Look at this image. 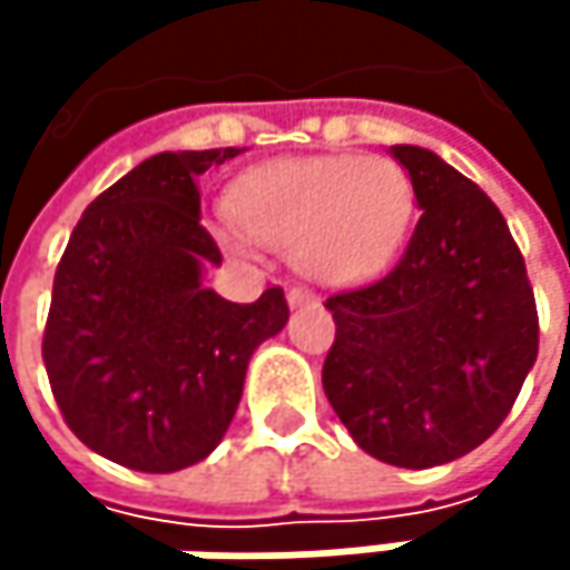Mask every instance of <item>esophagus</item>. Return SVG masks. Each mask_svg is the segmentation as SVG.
Wrapping results in <instances>:
<instances>
[{
  "label": "esophagus",
  "instance_id": "1",
  "mask_svg": "<svg viewBox=\"0 0 570 570\" xmlns=\"http://www.w3.org/2000/svg\"><path fill=\"white\" fill-rule=\"evenodd\" d=\"M286 299H289V306H309V303H316V296L306 286H289L286 289Z\"/></svg>",
  "mask_w": 570,
  "mask_h": 570
}]
</instances>
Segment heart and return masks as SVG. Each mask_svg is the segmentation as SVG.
Masks as SVG:
<instances>
[{
	"label": "heart",
	"instance_id": "heart-1",
	"mask_svg": "<svg viewBox=\"0 0 570 570\" xmlns=\"http://www.w3.org/2000/svg\"><path fill=\"white\" fill-rule=\"evenodd\" d=\"M237 227L296 257L320 284L353 286L380 277L409 234L415 190L390 158H286L244 174L230 197Z\"/></svg>",
	"mask_w": 570,
	"mask_h": 570
}]
</instances>
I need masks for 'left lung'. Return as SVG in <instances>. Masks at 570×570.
Here are the masks:
<instances>
[{"mask_svg": "<svg viewBox=\"0 0 570 570\" xmlns=\"http://www.w3.org/2000/svg\"><path fill=\"white\" fill-rule=\"evenodd\" d=\"M422 217L376 284L326 299L323 390L356 445L399 469L479 449L538 356L524 257L492 197L439 155L396 145Z\"/></svg>", "mask_w": 570, "mask_h": 570, "instance_id": "1", "label": "left lung"}]
</instances>
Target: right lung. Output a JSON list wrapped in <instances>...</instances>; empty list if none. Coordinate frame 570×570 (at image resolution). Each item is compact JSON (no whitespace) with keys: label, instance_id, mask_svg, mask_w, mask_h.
<instances>
[{"label":"right lung","instance_id":"right-lung-1","mask_svg":"<svg viewBox=\"0 0 570 570\" xmlns=\"http://www.w3.org/2000/svg\"><path fill=\"white\" fill-rule=\"evenodd\" d=\"M240 148L165 151L101 190L58 261L42 360L68 429L135 472H177L224 439L254 350L286 326L281 286L230 303L197 177Z\"/></svg>","mask_w":570,"mask_h":570}]
</instances>
